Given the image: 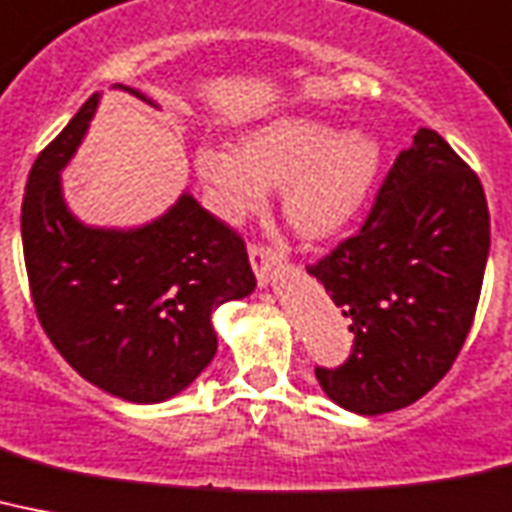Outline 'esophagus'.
<instances>
[{
	"label": "esophagus",
	"instance_id": "obj_1",
	"mask_svg": "<svg viewBox=\"0 0 512 512\" xmlns=\"http://www.w3.org/2000/svg\"><path fill=\"white\" fill-rule=\"evenodd\" d=\"M249 263H252L255 276L260 278V284H265L270 276V270L276 268L278 263L276 249H270L268 244H249Z\"/></svg>",
	"mask_w": 512,
	"mask_h": 512
}]
</instances>
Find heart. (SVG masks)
Masks as SVG:
<instances>
[{"label": "heart", "instance_id": "1", "mask_svg": "<svg viewBox=\"0 0 512 512\" xmlns=\"http://www.w3.org/2000/svg\"><path fill=\"white\" fill-rule=\"evenodd\" d=\"M199 178L218 213L239 220L265 202V186H284L281 210L302 239L323 242L352 223L381 168V147L368 134H339L318 118H276L242 136L239 149L202 147Z\"/></svg>", "mask_w": 512, "mask_h": 512}]
</instances>
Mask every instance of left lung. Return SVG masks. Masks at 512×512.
I'll return each instance as SVG.
<instances>
[{
  "label": "left lung",
  "mask_w": 512,
  "mask_h": 512,
  "mask_svg": "<svg viewBox=\"0 0 512 512\" xmlns=\"http://www.w3.org/2000/svg\"><path fill=\"white\" fill-rule=\"evenodd\" d=\"M489 257L484 186L455 149L418 128L355 236L307 265L355 334L323 392L360 415L413 405L450 371L473 326Z\"/></svg>",
  "instance_id": "obj_1"
}]
</instances>
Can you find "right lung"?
I'll list each match as a JSON object with an SVG mask.
<instances>
[{"label": "right lung", "instance_id": "obj_1", "mask_svg": "<svg viewBox=\"0 0 512 512\" xmlns=\"http://www.w3.org/2000/svg\"><path fill=\"white\" fill-rule=\"evenodd\" d=\"M97 105L99 94L86 99L28 173L20 213L28 284L41 328L73 371L120 400L152 405L205 371L218 350L213 313L257 281L242 236L191 194L128 231L83 226L70 213L60 170Z\"/></svg>", "mask_w": 512, "mask_h": 512}]
</instances>
